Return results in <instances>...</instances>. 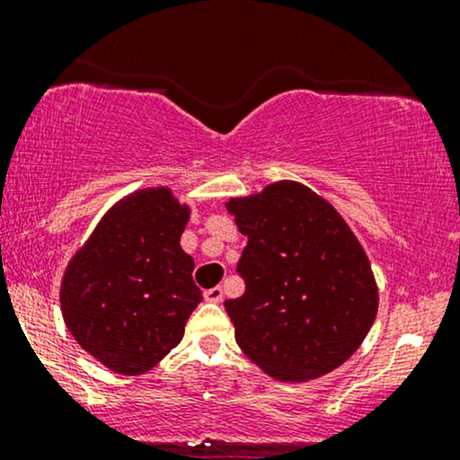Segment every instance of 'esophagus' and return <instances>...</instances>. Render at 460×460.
<instances>
[{
    "label": "esophagus",
    "mask_w": 460,
    "mask_h": 460,
    "mask_svg": "<svg viewBox=\"0 0 460 460\" xmlns=\"http://www.w3.org/2000/svg\"><path fill=\"white\" fill-rule=\"evenodd\" d=\"M205 300H208V303H223V288H220V285H216V288H212V289H205Z\"/></svg>",
    "instance_id": "1"
}]
</instances>
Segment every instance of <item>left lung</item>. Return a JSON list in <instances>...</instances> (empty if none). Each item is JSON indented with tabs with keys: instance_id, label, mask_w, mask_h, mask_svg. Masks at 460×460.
Here are the masks:
<instances>
[{
	"instance_id": "obj_1",
	"label": "left lung",
	"mask_w": 460,
	"mask_h": 460,
	"mask_svg": "<svg viewBox=\"0 0 460 460\" xmlns=\"http://www.w3.org/2000/svg\"><path fill=\"white\" fill-rule=\"evenodd\" d=\"M248 237L226 300L242 352L277 381L305 383L346 363L372 329L378 285L361 242L335 208L292 179L225 203Z\"/></svg>"
}]
</instances>
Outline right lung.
Masks as SVG:
<instances>
[{
	"label": "right lung",
	"mask_w": 460,
	"mask_h": 460,
	"mask_svg": "<svg viewBox=\"0 0 460 460\" xmlns=\"http://www.w3.org/2000/svg\"><path fill=\"white\" fill-rule=\"evenodd\" d=\"M192 214L168 186L116 200L62 274L68 332L93 358L123 376L155 367L181 341L203 300L194 260L181 248Z\"/></svg>",
	"instance_id": "add662e5"
}]
</instances>
